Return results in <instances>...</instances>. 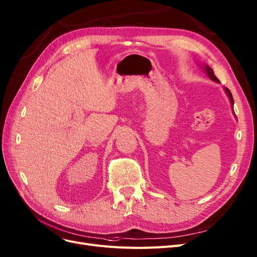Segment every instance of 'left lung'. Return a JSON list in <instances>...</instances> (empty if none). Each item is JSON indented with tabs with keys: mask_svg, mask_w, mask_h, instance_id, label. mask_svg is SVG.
<instances>
[{
	"mask_svg": "<svg viewBox=\"0 0 257 257\" xmlns=\"http://www.w3.org/2000/svg\"><path fill=\"white\" fill-rule=\"evenodd\" d=\"M204 70H205L206 74L208 75V77H209L211 80L215 81V82H219V79L214 76V73H213V71L211 70V67H210V66H208V65H205ZM225 90H226V92H227V94H228L229 99H230V102H231V104H233V98H232V94H231L230 90H229L228 88H225Z\"/></svg>",
	"mask_w": 257,
	"mask_h": 257,
	"instance_id": "8db88e82",
	"label": "left lung"
}]
</instances>
